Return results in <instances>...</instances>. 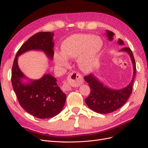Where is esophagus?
Returning a JSON list of instances; mask_svg holds the SVG:
<instances>
[{
    "label": "esophagus",
    "mask_w": 148,
    "mask_h": 148,
    "mask_svg": "<svg viewBox=\"0 0 148 148\" xmlns=\"http://www.w3.org/2000/svg\"><path fill=\"white\" fill-rule=\"evenodd\" d=\"M83 82L82 76L76 72L71 73L68 76V83H65L63 84L62 89L64 91H68L71 90V86L78 87Z\"/></svg>",
    "instance_id": "34e87169"
}]
</instances>
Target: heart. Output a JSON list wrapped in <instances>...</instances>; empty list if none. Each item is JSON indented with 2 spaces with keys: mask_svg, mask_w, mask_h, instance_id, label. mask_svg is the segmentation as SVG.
Wrapping results in <instances>:
<instances>
[{
  "mask_svg": "<svg viewBox=\"0 0 148 148\" xmlns=\"http://www.w3.org/2000/svg\"><path fill=\"white\" fill-rule=\"evenodd\" d=\"M102 46V41L92 35H72L62 42L61 52L55 53L56 64L59 67H66L69 65V59L77 58L79 68L84 72H90L97 65Z\"/></svg>",
  "mask_w": 148,
  "mask_h": 148,
  "instance_id": "b5f03b06",
  "label": "heart"
}]
</instances>
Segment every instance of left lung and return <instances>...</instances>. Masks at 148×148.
<instances>
[{
    "mask_svg": "<svg viewBox=\"0 0 148 148\" xmlns=\"http://www.w3.org/2000/svg\"><path fill=\"white\" fill-rule=\"evenodd\" d=\"M106 35L109 41L113 40L115 34L110 30H106ZM118 43L124 45V43L119 38ZM129 55L133 65V77L130 83L125 88L121 89H114L108 88L100 81L94 74L85 76L84 80L89 84L90 93L85 99V102L89 108L100 114H108L120 108L128 100L132 92V86L136 73L135 61L133 53L129 48H124L119 50Z\"/></svg>",
    "mask_w": 148,
    "mask_h": 148,
    "instance_id": "8db88e82",
    "label": "left lung"
}]
</instances>
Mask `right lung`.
I'll return each mask as SVG.
<instances>
[{
  "label": "right lung",
  "mask_w": 148,
  "mask_h": 148,
  "mask_svg": "<svg viewBox=\"0 0 148 148\" xmlns=\"http://www.w3.org/2000/svg\"><path fill=\"white\" fill-rule=\"evenodd\" d=\"M54 35L53 32H42L29 38L18 50L12 67V83L20 105L28 113L40 119L58 115L64 108L66 95L58 86L57 79L49 73L38 79L27 78L20 70L18 60L19 56L29 51H42L52 60Z\"/></svg>",
  "instance_id": "obj_1"
}]
</instances>
